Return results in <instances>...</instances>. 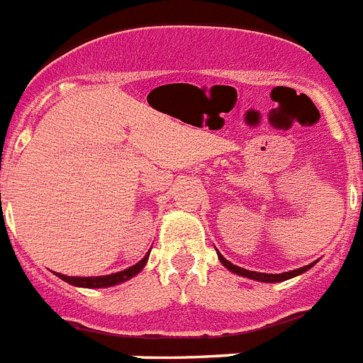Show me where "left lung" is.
Returning <instances> with one entry per match:
<instances>
[{
  "label": "left lung",
  "mask_w": 363,
  "mask_h": 363,
  "mask_svg": "<svg viewBox=\"0 0 363 363\" xmlns=\"http://www.w3.org/2000/svg\"><path fill=\"white\" fill-rule=\"evenodd\" d=\"M218 253V252H216ZM218 261L222 262L224 268H228L229 272H233V274L240 275V277H246V279H253V281H259V283H281V281H286V279H292L297 277V275L305 274L315 264V262H311V264L303 266V268H297V270H290V272H283V274H261V272H252V270H246V268H240V266L233 264V262H229L228 259L218 253Z\"/></svg>",
  "instance_id": "8db88e82"
}]
</instances>
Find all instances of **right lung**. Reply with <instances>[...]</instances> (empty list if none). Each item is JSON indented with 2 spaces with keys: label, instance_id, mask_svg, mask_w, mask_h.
I'll return each mask as SVG.
<instances>
[{
  "label": "right lung",
  "instance_id": "right-lung-1",
  "mask_svg": "<svg viewBox=\"0 0 363 363\" xmlns=\"http://www.w3.org/2000/svg\"><path fill=\"white\" fill-rule=\"evenodd\" d=\"M148 255H150V252H148L147 255H145L143 259L138 262V264L130 266V268H126V270L116 272V274H110V275H99V277H69V275H64V274H57V275L62 279V281H66V283L73 284V286H79V288L116 286V284L125 283V281H128V279L135 277L139 272L143 270L145 264H147V261H148Z\"/></svg>",
  "mask_w": 363,
  "mask_h": 363
}]
</instances>
